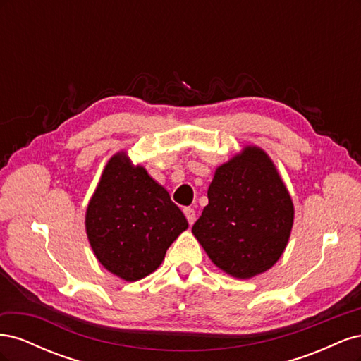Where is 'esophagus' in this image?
<instances>
[{"mask_svg": "<svg viewBox=\"0 0 361 361\" xmlns=\"http://www.w3.org/2000/svg\"><path fill=\"white\" fill-rule=\"evenodd\" d=\"M183 214H185V216H187L188 223H190V224H194V221H195V211L192 209V207H185Z\"/></svg>", "mask_w": 361, "mask_h": 361, "instance_id": "34e87169", "label": "esophagus"}]
</instances>
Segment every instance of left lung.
I'll return each instance as SVG.
<instances>
[{
	"label": "left lung",
	"instance_id": "8db88e82",
	"mask_svg": "<svg viewBox=\"0 0 361 361\" xmlns=\"http://www.w3.org/2000/svg\"><path fill=\"white\" fill-rule=\"evenodd\" d=\"M207 200L192 235L215 267L247 280L277 264L289 243L295 211L264 149L245 146L216 167Z\"/></svg>",
	"mask_w": 361,
	"mask_h": 361
}]
</instances>
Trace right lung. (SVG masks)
Returning a JSON list of instances; mask_svg holds the SVG:
<instances>
[{
	"label": "right lung",
	"mask_w": 361,
	"mask_h": 361,
	"mask_svg": "<svg viewBox=\"0 0 361 361\" xmlns=\"http://www.w3.org/2000/svg\"><path fill=\"white\" fill-rule=\"evenodd\" d=\"M188 221L167 190L125 150L110 158L87 204L85 232L99 264L125 281L152 274Z\"/></svg>",
	"instance_id": "right-lung-1"
}]
</instances>
